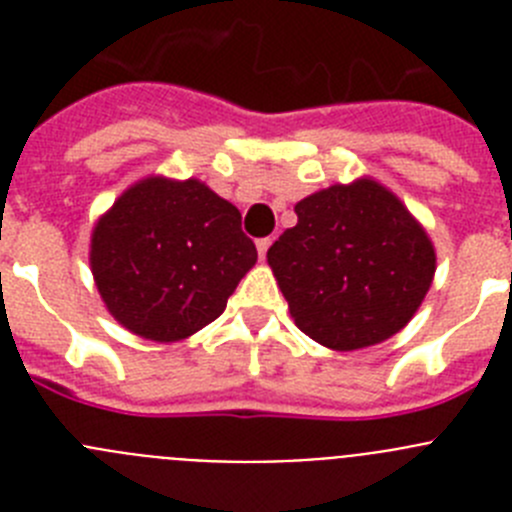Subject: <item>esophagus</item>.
<instances>
[{
	"label": "esophagus",
	"mask_w": 512,
	"mask_h": 512,
	"mask_svg": "<svg viewBox=\"0 0 512 512\" xmlns=\"http://www.w3.org/2000/svg\"><path fill=\"white\" fill-rule=\"evenodd\" d=\"M269 246H271V238H259V241H256V248H259L261 259H266V251H269Z\"/></svg>",
	"instance_id": "34e87169"
}]
</instances>
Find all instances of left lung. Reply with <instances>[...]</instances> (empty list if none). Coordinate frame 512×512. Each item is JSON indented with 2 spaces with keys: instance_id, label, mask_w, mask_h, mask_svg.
I'll use <instances>...</instances> for the list:
<instances>
[{
  "instance_id": "left-lung-1",
  "label": "left lung",
  "mask_w": 512,
  "mask_h": 512,
  "mask_svg": "<svg viewBox=\"0 0 512 512\" xmlns=\"http://www.w3.org/2000/svg\"><path fill=\"white\" fill-rule=\"evenodd\" d=\"M269 248L297 328L333 351L387 341L431 289L436 251L423 225L374 179L333 184L295 205Z\"/></svg>"
}]
</instances>
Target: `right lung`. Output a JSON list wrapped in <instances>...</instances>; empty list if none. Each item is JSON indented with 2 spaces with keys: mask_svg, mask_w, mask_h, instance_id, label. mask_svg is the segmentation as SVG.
Returning a JSON list of instances; mask_svg holds the SVG:
<instances>
[{
  "mask_svg": "<svg viewBox=\"0 0 512 512\" xmlns=\"http://www.w3.org/2000/svg\"><path fill=\"white\" fill-rule=\"evenodd\" d=\"M241 212L200 179L148 176L117 197L92 233V274L112 318L171 343L220 318L256 264Z\"/></svg>",
  "mask_w": 512,
  "mask_h": 512,
  "instance_id": "1",
  "label": "right lung"
}]
</instances>
